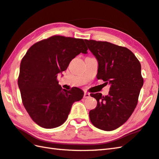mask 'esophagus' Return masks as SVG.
Segmentation results:
<instances>
[{
	"instance_id": "34e87169",
	"label": "esophagus",
	"mask_w": 159,
	"mask_h": 159,
	"mask_svg": "<svg viewBox=\"0 0 159 159\" xmlns=\"http://www.w3.org/2000/svg\"><path fill=\"white\" fill-rule=\"evenodd\" d=\"M90 94H89V93H87V92L84 93V98H90Z\"/></svg>"
}]
</instances>
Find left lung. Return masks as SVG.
<instances>
[{
    "mask_svg": "<svg viewBox=\"0 0 159 159\" xmlns=\"http://www.w3.org/2000/svg\"><path fill=\"white\" fill-rule=\"evenodd\" d=\"M98 61L97 78L110 84L107 96L90 94L97 106L89 113L92 123L104 131L116 129L132 114L144 84L140 61L130 50L108 42L85 40Z\"/></svg>",
    "mask_w": 159,
    "mask_h": 159,
    "instance_id": "left-lung-1",
    "label": "left lung"
}]
</instances>
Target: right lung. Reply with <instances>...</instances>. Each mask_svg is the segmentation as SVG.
<instances>
[{
	"mask_svg": "<svg viewBox=\"0 0 159 159\" xmlns=\"http://www.w3.org/2000/svg\"><path fill=\"white\" fill-rule=\"evenodd\" d=\"M85 40L53 36L32 45L20 64L18 86L22 102L38 125L52 129L66 121L72 104L83 98L78 88L62 89L57 81L71 61L81 52L87 53Z\"/></svg>",
	"mask_w": 159,
	"mask_h": 159,
	"instance_id": "1",
	"label": "right lung"
}]
</instances>
